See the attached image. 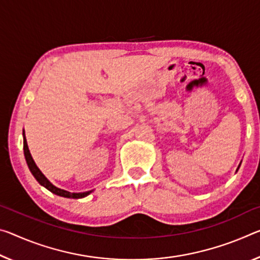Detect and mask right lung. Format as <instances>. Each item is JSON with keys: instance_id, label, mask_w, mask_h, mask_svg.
Segmentation results:
<instances>
[{"instance_id": "right-lung-1", "label": "right lung", "mask_w": 260, "mask_h": 260, "mask_svg": "<svg viewBox=\"0 0 260 260\" xmlns=\"http://www.w3.org/2000/svg\"><path fill=\"white\" fill-rule=\"evenodd\" d=\"M24 155H25L26 163H27V166H28V169H30L31 174L35 176V178L38 180V183L40 185H43L44 187H46L48 191H51L52 193H54V194L60 196V197H64V198H72V199H80V198H84V197H86L88 194H90V193H91V191L82 192V193H72V192L64 191V189L57 188L52 183H49L48 179L43 174H41V171L39 170L38 167L36 166L35 160H34V158H32V156L30 154V150H28V147H27L25 137H24Z\"/></svg>"}]
</instances>
